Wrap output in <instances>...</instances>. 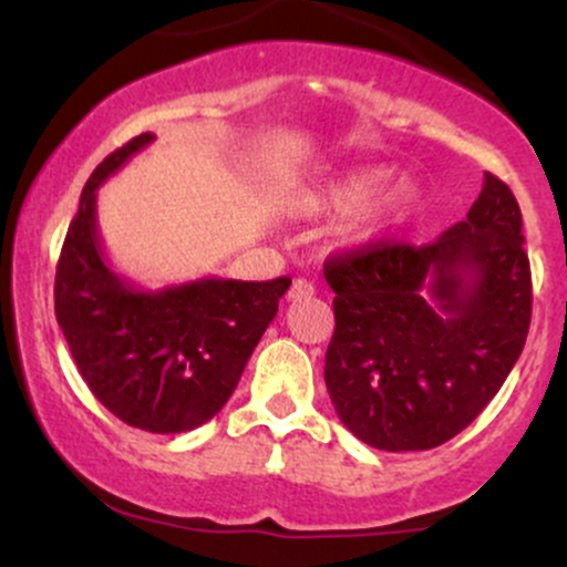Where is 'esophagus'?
I'll return each mask as SVG.
<instances>
[{
	"instance_id": "esophagus-1",
	"label": "esophagus",
	"mask_w": 567,
	"mask_h": 567,
	"mask_svg": "<svg viewBox=\"0 0 567 567\" xmlns=\"http://www.w3.org/2000/svg\"><path fill=\"white\" fill-rule=\"evenodd\" d=\"M315 296V285L306 282V279H296L288 290V301H303V298Z\"/></svg>"
}]
</instances>
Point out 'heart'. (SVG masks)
Segmentation results:
<instances>
[{
  "mask_svg": "<svg viewBox=\"0 0 567 567\" xmlns=\"http://www.w3.org/2000/svg\"><path fill=\"white\" fill-rule=\"evenodd\" d=\"M394 171L386 165H365L357 167L341 178L330 181L315 192L303 194L301 210L303 213H351L360 210V218L354 224V239L357 243H370L379 239L383 234L400 229L410 218L419 213L424 194L415 184L394 186L386 193L385 188L392 184Z\"/></svg>",
  "mask_w": 567,
  "mask_h": 567,
  "instance_id": "1",
  "label": "heart"
}]
</instances>
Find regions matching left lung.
I'll return each mask as SVG.
<instances>
[{
	"instance_id": "8db88e82",
	"label": "left lung",
	"mask_w": 567,
	"mask_h": 567,
	"mask_svg": "<svg viewBox=\"0 0 567 567\" xmlns=\"http://www.w3.org/2000/svg\"><path fill=\"white\" fill-rule=\"evenodd\" d=\"M336 330L324 383L379 451H429L483 413L530 328V264L512 188L485 173L464 220L421 247L370 243L324 261Z\"/></svg>"
}]
</instances>
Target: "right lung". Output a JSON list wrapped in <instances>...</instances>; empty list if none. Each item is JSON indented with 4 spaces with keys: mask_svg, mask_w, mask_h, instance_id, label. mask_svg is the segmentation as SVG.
Returning <instances> with one entry per match:
<instances>
[{
    "mask_svg": "<svg viewBox=\"0 0 567 567\" xmlns=\"http://www.w3.org/2000/svg\"><path fill=\"white\" fill-rule=\"evenodd\" d=\"M152 141H127L84 184L58 258L55 317L103 408L143 432L178 434L226 405L290 279L207 277L138 290L116 275L97 237L95 188Z\"/></svg>",
    "mask_w": 567,
    "mask_h": 567,
    "instance_id": "add662e5",
    "label": "right lung"
}]
</instances>
